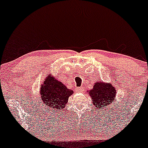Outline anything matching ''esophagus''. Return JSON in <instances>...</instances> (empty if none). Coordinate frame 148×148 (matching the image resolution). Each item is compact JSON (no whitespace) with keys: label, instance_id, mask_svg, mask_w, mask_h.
Instances as JSON below:
<instances>
[{"label":"esophagus","instance_id":"esophagus-1","mask_svg":"<svg viewBox=\"0 0 148 148\" xmlns=\"http://www.w3.org/2000/svg\"><path fill=\"white\" fill-rule=\"evenodd\" d=\"M76 92H82L84 91V89H83V87H76Z\"/></svg>","mask_w":148,"mask_h":148}]
</instances>
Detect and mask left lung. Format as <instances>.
<instances>
[{"label": "left lung", "mask_w": 148, "mask_h": 148, "mask_svg": "<svg viewBox=\"0 0 148 148\" xmlns=\"http://www.w3.org/2000/svg\"><path fill=\"white\" fill-rule=\"evenodd\" d=\"M116 90L111 83L97 81L88 94L92 99V104L97 108H102L112 104L116 97Z\"/></svg>", "instance_id": "left-lung-1"}]
</instances>
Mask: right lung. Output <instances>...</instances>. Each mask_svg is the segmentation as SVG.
<instances>
[{"label": "right lung", "instance_id": "obj_1", "mask_svg": "<svg viewBox=\"0 0 148 148\" xmlns=\"http://www.w3.org/2000/svg\"><path fill=\"white\" fill-rule=\"evenodd\" d=\"M39 94L44 104L51 108V111L54 113L64 108L73 91L68 89L66 85L53 76L49 75L40 86Z\"/></svg>", "mask_w": 148, "mask_h": 148}]
</instances>
